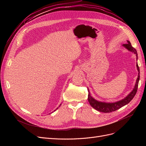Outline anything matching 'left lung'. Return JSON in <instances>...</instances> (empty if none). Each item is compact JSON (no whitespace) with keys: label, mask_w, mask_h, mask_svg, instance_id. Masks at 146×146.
Returning <instances> with one entry per match:
<instances>
[{"label":"left lung","mask_w":146,"mask_h":146,"mask_svg":"<svg viewBox=\"0 0 146 146\" xmlns=\"http://www.w3.org/2000/svg\"><path fill=\"white\" fill-rule=\"evenodd\" d=\"M127 44H124L122 45L123 47H124L125 48H127L128 51H131L134 52L135 54L136 55L137 57V60L138 59V55H137V52L136 50L133 47V46L131 45V43L129 41H127ZM138 72H139V73H138V78L137 79L135 84V86L133 89V90L130 92L129 94H128L125 98L122 99V100L115 102H112V103H108V102H100L98 101L94 98L91 96L89 92V90H88V101L91 105L92 107H93L94 109L96 110L99 111V112H105V113H109L113 111H115L119 108H121V107L125 106V105L128 104L130 101H131L133 98L135 96L137 91L138 89V85H139V82L140 80V68L139 66H138V64L137 63L136 64Z\"/></svg>","instance_id":"left-lung-1"}]
</instances>
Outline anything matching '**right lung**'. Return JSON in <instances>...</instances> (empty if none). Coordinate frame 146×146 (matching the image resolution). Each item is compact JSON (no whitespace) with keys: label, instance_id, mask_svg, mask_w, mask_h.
<instances>
[{"label":"right lung","instance_id":"right-lung-1","mask_svg":"<svg viewBox=\"0 0 146 146\" xmlns=\"http://www.w3.org/2000/svg\"><path fill=\"white\" fill-rule=\"evenodd\" d=\"M61 105V104H60V105ZM58 108H57V109H56V110H57ZM56 111V110H54V111Z\"/></svg>","mask_w":146,"mask_h":146}]
</instances>
